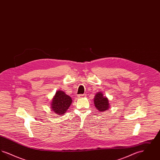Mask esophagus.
Wrapping results in <instances>:
<instances>
[{
    "mask_svg": "<svg viewBox=\"0 0 160 160\" xmlns=\"http://www.w3.org/2000/svg\"><path fill=\"white\" fill-rule=\"evenodd\" d=\"M86 94H79V95H77V97L78 98H84V97H86Z\"/></svg>",
    "mask_w": 160,
    "mask_h": 160,
    "instance_id": "34e87169",
    "label": "esophagus"
}]
</instances>
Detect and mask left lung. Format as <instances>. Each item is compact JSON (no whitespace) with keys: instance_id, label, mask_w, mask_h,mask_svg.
I'll list each match as a JSON object with an SVG mask.
<instances>
[{"instance_id":"8db88e82","label":"left lung","mask_w":160,"mask_h":160,"mask_svg":"<svg viewBox=\"0 0 160 160\" xmlns=\"http://www.w3.org/2000/svg\"><path fill=\"white\" fill-rule=\"evenodd\" d=\"M94 104L96 108L101 112L107 110L109 107L108 100L106 97H104L101 92L96 94L94 98Z\"/></svg>"}]
</instances>
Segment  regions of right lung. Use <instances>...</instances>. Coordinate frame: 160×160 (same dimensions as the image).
Here are the masks:
<instances>
[{"instance_id": "obj_1", "label": "right lung", "mask_w": 160, "mask_h": 160, "mask_svg": "<svg viewBox=\"0 0 160 160\" xmlns=\"http://www.w3.org/2000/svg\"><path fill=\"white\" fill-rule=\"evenodd\" d=\"M72 103L71 98L64 92H56L52 102V109L54 113L63 115L66 112L69 107Z\"/></svg>"}]
</instances>
